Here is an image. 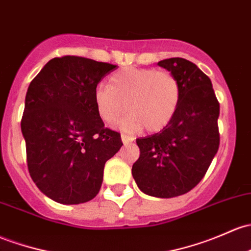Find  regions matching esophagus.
<instances>
[{
	"mask_svg": "<svg viewBox=\"0 0 251 251\" xmlns=\"http://www.w3.org/2000/svg\"><path fill=\"white\" fill-rule=\"evenodd\" d=\"M121 141H123L124 144H127V143H131V142L133 141L132 137L127 136V134H121Z\"/></svg>",
	"mask_w": 251,
	"mask_h": 251,
	"instance_id": "1",
	"label": "esophagus"
}]
</instances>
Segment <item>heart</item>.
Wrapping results in <instances>:
<instances>
[{
	"instance_id": "obj_1",
	"label": "heart",
	"mask_w": 251,
	"mask_h": 251,
	"mask_svg": "<svg viewBox=\"0 0 251 251\" xmlns=\"http://www.w3.org/2000/svg\"><path fill=\"white\" fill-rule=\"evenodd\" d=\"M180 101V84L173 73L154 68L125 67L109 79V85L100 84L94 91L97 114L113 125L120 121L124 130L157 132L170 124Z\"/></svg>"
}]
</instances>
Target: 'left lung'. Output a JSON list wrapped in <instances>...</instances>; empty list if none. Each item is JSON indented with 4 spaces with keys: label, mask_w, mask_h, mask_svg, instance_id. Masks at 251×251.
Here are the masks:
<instances>
[{
    "label": "left lung",
    "mask_w": 251,
    "mask_h": 251,
    "mask_svg": "<svg viewBox=\"0 0 251 251\" xmlns=\"http://www.w3.org/2000/svg\"><path fill=\"white\" fill-rule=\"evenodd\" d=\"M157 65L178 79L180 101L162 131L136 139L141 155L132 176L144 194L171 199L194 189L218 152L220 104L210 79L195 63L172 57Z\"/></svg>",
    "instance_id": "left-lung-1"
}]
</instances>
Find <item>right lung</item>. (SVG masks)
I'll return each mask as SVG.
<instances>
[{
  "mask_svg": "<svg viewBox=\"0 0 251 251\" xmlns=\"http://www.w3.org/2000/svg\"><path fill=\"white\" fill-rule=\"evenodd\" d=\"M117 68L80 56L54 57L30 83L21 132L31 178L52 201L88 202L99 194L104 163L119 151L120 133L104 127L94 91Z\"/></svg>",
  "mask_w": 251,
  "mask_h": 251,
  "instance_id": "1",
  "label": "right lung"
}]
</instances>
